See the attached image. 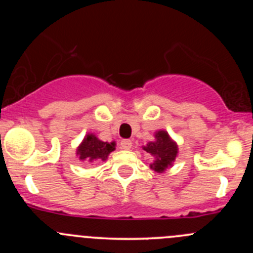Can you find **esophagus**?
Returning a JSON list of instances; mask_svg holds the SVG:
<instances>
[{
  "mask_svg": "<svg viewBox=\"0 0 253 253\" xmlns=\"http://www.w3.org/2000/svg\"><path fill=\"white\" fill-rule=\"evenodd\" d=\"M131 147H132V142L129 141V139H124V141H121V143H120V148H121V149L128 150L131 149Z\"/></svg>",
  "mask_w": 253,
  "mask_h": 253,
  "instance_id": "esophagus-1",
  "label": "esophagus"
}]
</instances>
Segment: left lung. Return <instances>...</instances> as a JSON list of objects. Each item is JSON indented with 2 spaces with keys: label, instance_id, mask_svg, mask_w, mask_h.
<instances>
[{
  "label": "left lung",
  "instance_id": "left-lung-1",
  "mask_svg": "<svg viewBox=\"0 0 253 253\" xmlns=\"http://www.w3.org/2000/svg\"><path fill=\"white\" fill-rule=\"evenodd\" d=\"M142 148L154 158L150 164V169L158 174H162L168 168H171L178 154L177 143L164 129L155 132L154 141L148 142L147 145H143Z\"/></svg>",
  "mask_w": 253,
  "mask_h": 253
}]
</instances>
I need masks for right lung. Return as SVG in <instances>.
<instances>
[{
  "label": "right lung",
  "mask_w": 253,
  "mask_h": 253,
  "mask_svg": "<svg viewBox=\"0 0 253 253\" xmlns=\"http://www.w3.org/2000/svg\"><path fill=\"white\" fill-rule=\"evenodd\" d=\"M115 147H116L115 142H103L94 133H88L77 147L76 155L81 162L95 163L96 160L105 162L109 154L116 149Z\"/></svg>",
  "instance_id": "add662e5"
}]
</instances>
